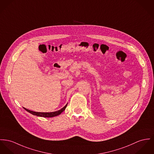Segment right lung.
Returning <instances> with one entry per match:
<instances>
[{"label":"right lung","mask_w":154,"mask_h":154,"mask_svg":"<svg viewBox=\"0 0 154 154\" xmlns=\"http://www.w3.org/2000/svg\"><path fill=\"white\" fill-rule=\"evenodd\" d=\"M67 104L64 106L63 108H61V109H60L59 111H54V112H35V111H33L31 110H29L28 109H26V108H24V109L27 111V112H30V114L34 115V116H38V117H53L55 116H57L60 115L63 111H64L66 109V108L67 107Z\"/></svg>","instance_id":"add662e5"}]
</instances>
